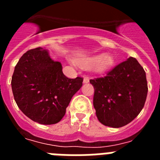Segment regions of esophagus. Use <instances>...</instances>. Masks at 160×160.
Instances as JSON below:
<instances>
[{
    "instance_id": "1",
    "label": "esophagus",
    "mask_w": 160,
    "mask_h": 160,
    "mask_svg": "<svg viewBox=\"0 0 160 160\" xmlns=\"http://www.w3.org/2000/svg\"><path fill=\"white\" fill-rule=\"evenodd\" d=\"M89 82H90V78L85 76L84 79H83V83H88Z\"/></svg>"
}]
</instances>
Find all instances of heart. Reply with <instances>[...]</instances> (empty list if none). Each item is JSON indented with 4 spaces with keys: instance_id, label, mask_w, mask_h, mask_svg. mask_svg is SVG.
Wrapping results in <instances>:
<instances>
[{
    "instance_id": "1",
    "label": "heart",
    "mask_w": 160,
    "mask_h": 160,
    "mask_svg": "<svg viewBox=\"0 0 160 160\" xmlns=\"http://www.w3.org/2000/svg\"><path fill=\"white\" fill-rule=\"evenodd\" d=\"M77 64L83 69L94 67V70L96 73H104L111 70L114 66V58L111 54L99 53L82 58L77 61Z\"/></svg>"
}]
</instances>
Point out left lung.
<instances>
[{
	"label": "left lung",
	"instance_id": "8db88e82",
	"mask_svg": "<svg viewBox=\"0 0 160 160\" xmlns=\"http://www.w3.org/2000/svg\"><path fill=\"white\" fill-rule=\"evenodd\" d=\"M94 88L93 104L100 122L122 128L135 119L143 108L148 82L143 68L135 58H129L107 73L90 79Z\"/></svg>",
	"mask_w": 160,
	"mask_h": 160
}]
</instances>
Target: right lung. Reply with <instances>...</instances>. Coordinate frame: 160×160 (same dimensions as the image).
Wrapping results in <instances>:
<instances>
[{
    "label": "right lung",
    "instance_id": "add662e5",
    "mask_svg": "<svg viewBox=\"0 0 160 160\" xmlns=\"http://www.w3.org/2000/svg\"><path fill=\"white\" fill-rule=\"evenodd\" d=\"M83 78H68L62 66L42 47L28 50L15 66L12 90L19 109L34 122L51 125L61 121Z\"/></svg>",
    "mask_w": 160,
    "mask_h": 160
}]
</instances>
